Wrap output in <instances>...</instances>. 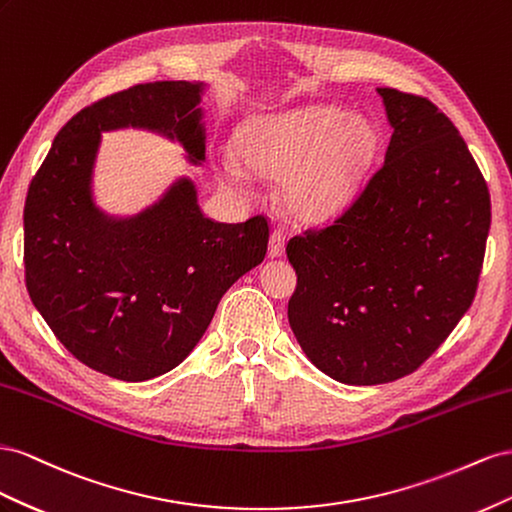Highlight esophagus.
I'll return each mask as SVG.
<instances>
[{
  "label": "esophagus",
  "instance_id": "1",
  "mask_svg": "<svg viewBox=\"0 0 512 512\" xmlns=\"http://www.w3.org/2000/svg\"><path fill=\"white\" fill-rule=\"evenodd\" d=\"M285 251V236L281 229H274L270 233V244H268V255L270 257H281Z\"/></svg>",
  "mask_w": 512,
  "mask_h": 512
}]
</instances>
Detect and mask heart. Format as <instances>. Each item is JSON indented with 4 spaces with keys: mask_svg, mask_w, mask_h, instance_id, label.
Here are the masks:
<instances>
[{
    "mask_svg": "<svg viewBox=\"0 0 512 512\" xmlns=\"http://www.w3.org/2000/svg\"><path fill=\"white\" fill-rule=\"evenodd\" d=\"M238 154L255 171L283 178L287 206L302 218L343 210L362 186L375 152L373 126L332 107H311L259 118L242 126ZM221 180L246 188L248 173L233 156L218 167Z\"/></svg>",
    "mask_w": 512,
    "mask_h": 512,
    "instance_id": "b5f03b06",
    "label": "heart"
}]
</instances>
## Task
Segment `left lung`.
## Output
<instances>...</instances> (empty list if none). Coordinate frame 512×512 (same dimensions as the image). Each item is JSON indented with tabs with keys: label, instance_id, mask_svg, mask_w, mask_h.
Masks as SVG:
<instances>
[{
	"label": "left lung",
	"instance_id": "obj_1",
	"mask_svg": "<svg viewBox=\"0 0 512 512\" xmlns=\"http://www.w3.org/2000/svg\"><path fill=\"white\" fill-rule=\"evenodd\" d=\"M392 137L337 221L287 242V317L319 371L352 386L414 373L470 309L491 225L476 160L431 100L377 87Z\"/></svg>",
	"mask_w": 512,
	"mask_h": 512
}]
</instances>
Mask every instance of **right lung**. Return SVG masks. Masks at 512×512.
I'll return each instance as SVG.
<instances>
[{"mask_svg":"<svg viewBox=\"0 0 512 512\" xmlns=\"http://www.w3.org/2000/svg\"><path fill=\"white\" fill-rule=\"evenodd\" d=\"M203 83L154 81L81 109L57 133L29 184L25 285L38 313L85 367L122 382L163 375L193 352L225 291L268 251L266 216L216 223L180 178L130 218L96 208L92 173L100 135L148 128L206 158Z\"/></svg>","mask_w":512,"mask_h":512,"instance_id":"right-lung-1","label":"right lung"}]
</instances>
